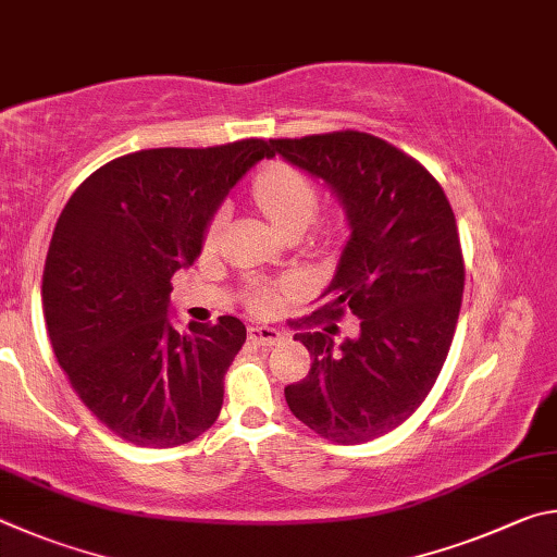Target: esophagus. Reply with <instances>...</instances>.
I'll return each instance as SVG.
<instances>
[{"instance_id":"esophagus-1","label":"esophagus","mask_w":557,"mask_h":557,"mask_svg":"<svg viewBox=\"0 0 557 557\" xmlns=\"http://www.w3.org/2000/svg\"><path fill=\"white\" fill-rule=\"evenodd\" d=\"M249 339L253 345H261V347H271L284 339V333L276 327H269V325H251L249 327Z\"/></svg>"}]
</instances>
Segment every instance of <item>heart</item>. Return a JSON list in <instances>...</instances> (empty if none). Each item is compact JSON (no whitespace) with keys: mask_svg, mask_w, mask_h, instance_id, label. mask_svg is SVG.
Wrapping results in <instances>:
<instances>
[{"mask_svg":"<svg viewBox=\"0 0 557 557\" xmlns=\"http://www.w3.org/2000/svg\"><path fill=\"white\" fill-rule=\"evenodd\" d=\"M251 198L278 234L304 230L318 210V188L313 181L288 163H269L267 169H261L251 183ZM222 222L224 214L214 212L208 222V230H205V244L208 247L218 239ZM276 288L263 284H253L247 294V306L257 313H269L276 306Z\"/></svg>","mask_w":557,"mask_h":557,"instance_id":"obj_1","label":"heart"}]
</instances>
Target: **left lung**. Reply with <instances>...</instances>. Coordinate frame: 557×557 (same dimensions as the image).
Returning a JSON list of instances; mask_svg holds the SVG:
<instances>
[{
	"instance_id": "left-lung-1",
	"label": "left lung",
	"mask_w": 557,
	"mask_h": 557,
	"mask_svg": "<svg viewBox=\"0 0 557 557\" xmlns=\"http://www.w3.org/2000/svg\"><path fill=\"white\" fill-rule=\"evenodd\" d=\"M269 146L323 178L349 222L325 306L306 318L327 327L296 333L313 364L286 386V404L325 441L369 443L425 401L450 352L465 288L453 208L421 163L379 136L347 129ZM345 309L360 335L335 348Z\"/></svg>"
}]
</instances>
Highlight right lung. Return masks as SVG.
<instances>
[{
  "label": "right lung",
  "instance_id": "1",
  "mask_svg": "<svg viewBox=\"0 0 557 557\" xmlns=\"http://www.w3.org/2000/svg\"><path fill=\"white\" fill-rule=\"evenodd\" d=\"M269 141L146 149L104 163L55 222L44 318L58 364L102 425L139 447H178L218 421L242 320H169L173 273L190 267L224 195Z\"/></svg>",
  "mask_w": 557,
  "mask_h": 557
}]
</instances>
